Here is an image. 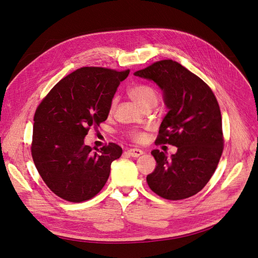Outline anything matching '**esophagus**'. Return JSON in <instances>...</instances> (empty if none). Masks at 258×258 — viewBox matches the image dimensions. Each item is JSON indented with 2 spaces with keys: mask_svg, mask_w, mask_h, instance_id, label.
Listing matches in <instances>:
<instances>
[{
  "mask_svg": "<svg viewBox=\"0 0 258 258\" xmlns=\"http://www.w3.org/2000/svg\"><path fill=\"white\" fill-rule=\"evenodd\" d=\"M127 152H128L129 156H131V157H133V158H138V157H140V156H141V154H143V153H144V151H143V150L138 149V148H131V149H128V150H127Z\"/></svg>",
  "mask_w": 258,
  "mask_h": 258,
  "instance_id": "obj_1",
  "label": "esophagus"
}]
</instances>
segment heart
I'll return each mask as SVG.
<instances>
[{
	"instance_id": "1",
	"label": "heart",
	"mask_w": 258,
	"mask_h": 258,
	"mask_svg": "<svg viewBox=\"0 0 258 258\" xmlns=\"http://www.w3.org/2000/svg\"><path fill=\"white\" fill-rule=\"evenodd\" d=\"M128 95L135 100L137 104L144 110H150L156 107L159 102V93L157 90L149 85H137L128 90ZM117 106V97H114L111 101L110 111L113 112ZM125 136L127 139L135 143H141L145 139V132L140 129H130L126 131Z\"/></svg>"
}]
</instances>
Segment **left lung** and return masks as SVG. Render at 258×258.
<instances>
[{"instance_id": "1", "label": "left lung", "mask_w": 258, "mask_h": 258, "mask_svg": "<svg viewBox=\"0 0 258 258\" xmlns=\"http://www.w3.org/2000/svg\"><path fill=\"white\" fill-rule=\"evenodd\" d=\"M135 75L158 84L169 109L156 144L178 147L170 159L158 149L151 151L157 166L146 178L149 187L167 200L191 197L210 181L223 151L217 98L201 78L171 59L153 62Z\"/></svg>"}]
</instances>
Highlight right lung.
<instances>
[{
  "label": "right lung",
  "instance_id": "add662e5",
  "mask_svg": "<svg viewBox=\"0 0 258 258\" xmlns=\"http://www.w3.org/2000/svg\"><path fill=\"white\" fill-rule=\"evenodd\" d=\"M129 72L80 68L56 84L37 107L32 157L47 187L61 199L79 203L95 197L109 178L111 163L121 156L115 143L92 151L84 140L108 118L112 98Z\"/></svg>",
  "mask_w": 258,
  "mask_h": 258
}]
</instances>
